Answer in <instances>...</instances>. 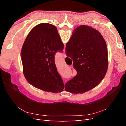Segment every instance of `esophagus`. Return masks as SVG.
Returning <instances> with one entry per match:
<instances>
[{
    "label": "esophagus",
    "mask_w": 126,
    "mask_h": 126,
    "mask_svg": "<svg viewBox=\"0 0 126 126\" xmlns=\"http://www.w3.org/2000/svg\"><path fill=\"white\" fill-rule=\"evenodd\" d=\"M63 58H65V57H66V54H65V51H63Z\"/></svg>",
    "instance_id": "esophagus-1"
}]
</instances>
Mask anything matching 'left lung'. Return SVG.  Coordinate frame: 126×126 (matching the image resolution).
I'll use <instances>...</instances> for the list:
<instances>
[{"label": "left lung", "instance_id": "obj_1", "mask_svg": "<svg viewBox=\"0 0 126 126\" xmlns=\"http://www.w3.org/2000/svg\"><path fill=\"white\" fill-rule=\"evenodd\" d=\"M63 44L56 27L43 23L36 26L24 41L21 51L23 72L27 80L45 91H63V82L57 70L55 55Z\"/></svg>", "mask_w": 126, "mask_h": 126}]
</instances>
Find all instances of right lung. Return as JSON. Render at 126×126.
Segmentation results:
<instances>
[{
	"label": "right lung",
	"instance_id": "1",
	"mask_svg": "<svg viewBox=\"0 0 126 126\" xmlns=\"http://www.w3.org/2000/svg\"><path fill=\"white\" fill-rule=\"evenodd\" d=\"M66 54L77 72L64 85L66 91L83 94L104 79L108 66L107 47L98 30L86 25L78 27L66 45Z\"/></svg>",
	"mask_w": 126,
	"mask_h": 126
}]
</instances>
